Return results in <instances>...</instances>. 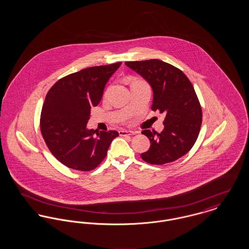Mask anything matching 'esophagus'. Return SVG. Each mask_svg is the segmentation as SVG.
I'll return each instance as SVG.
<instances>
[{
    "label": "esophagus",
    "mask_w": 249,
    "mask_h": 249,
    "mask_svg": "<svg viewBox=\"0 0 249 249\" xmlns=\"http://www.w3.org/2000/svg\"><path fill=\"white\" fill-rule=\"evenodd\" d=\"M120 136H127V135H133L136 132L135 131H131V130H120L119 131Z\"/></svg>",
    "instance_id": "34e87169"
}]
</instances>
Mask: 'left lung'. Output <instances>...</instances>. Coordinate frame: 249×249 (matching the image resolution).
I'll list each match as a JSON object with an SVG mask.
<instances>
[{
	"label": "left lung",
	"mask_w": 249,
	"mask_h": 249,
	"mask_svg": "<svg viewBox=\"0 0 249 249\" xmlns=\"http://www.w3.org/2000/svg\"><path fill=\"white\" fill-rule=\"evenodd\" d=\"M125 64L151 86V109L165 114L164 129L160 133L142 130L151 144L141 158L156 165L177 160L190 151L201 129V105L192 84L181 70L160 59L127 61Z\"/></svg>",
	"instance_id": "1"
}]
</instances>
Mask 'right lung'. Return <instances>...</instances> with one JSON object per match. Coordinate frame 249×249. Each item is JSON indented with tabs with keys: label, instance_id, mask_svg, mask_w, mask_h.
<instances>
[{
	"label": "right lung",
	"instance_id": "1",
	"mask_svg": "<svg viewBox=\"0 0 249 249\" xmlns=\"http://www.w3.org/2000/svg\"><path fill=\"white\" fill-rule=\"evenodd\" d=\"M121 62L93 66L71 73L54 84L46 96L40 127L50 152L73 170L91 171L107 157L116 130H89L90 108L102 100L109 78ZM96 135H94V133Z\"/></svg>",
	"mask_w": 249,
	"mask_h": 249
}]
</instances>
